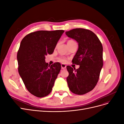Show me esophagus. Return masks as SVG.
Returning <instances> with one entry per match:
<instances>
[{
    "instance_id": "esophagus-1",
    "label": "esophagus",
    "mask_w": 124,
    "mask_h": 124,
    "mask_svg": "<svg viewBox=\"0 0 124 124\" xmlns=\"http://www.w3.org/2000/svg\"><path fill=\"white\" fill-rule=\"evenodd\" d=\"M61 66H62V69H65L66 68V65L62 64Z\"/></svg>"
}]
</instances>
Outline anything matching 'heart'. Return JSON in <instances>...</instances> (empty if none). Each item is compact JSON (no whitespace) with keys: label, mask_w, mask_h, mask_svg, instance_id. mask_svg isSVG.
I'll return each mask as SVG.
<instances>
[{"label":"heart","mask_w":124,"mask_h":124,"mask_svg":"<svg viewBox=\"0 0 124 124\" xmlns=\"http://www.w3.org/2000/svg\"><path fill=\"white\" fill-rule=\"evenodd\" d=\"M73 41V40H70L68 41ZM58 61H59V62H60L62 63H66L67 62V59L65 57H60L58 58Z\"/></svg>","instance_id":"1"}]
</instances>
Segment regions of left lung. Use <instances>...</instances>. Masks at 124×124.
Segmentation results:
<instances>
[{"label":"left lung","instance_id":"8db88e82","mask_svg":"<svg viewBox=\"0 0 124 124\" xmlns=\"http://www.w3.org/2000/svg\"><path fill=\"white\" fill-rule=\"evenodd\" d=\"M66 34L78 43V50L72 62L80 65L76 70L67 66L68 87L75 94L84 95L92 91L99 80L103 64L102 44L98 37L88 29L75 28L66 31Z\"/></svg>","mask_w":124,"mask_h":124}]
</instances>
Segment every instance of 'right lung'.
Listing matches in <instances>:
<instances>
[{"label": "right lung", "mask_w": 124, "mask_h": 124, "mask_svg": "<svg viewBox=\"0 0 124 124\" xmlns=\"http://www.w3.org/2000/svg\"><path fill=\"white\" fill-rule=\"evenodd\" d=\"M63 30L39 31L22 39L17 54L18 71L28 91L39 98L51 92L61 65L51 66L45 62L46 56L53 53Z\"/></svg>", "instance_id": "obj_1"}]
</instances>
